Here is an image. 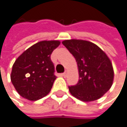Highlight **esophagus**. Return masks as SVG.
I'll return each mask as SVG.
<instances>
[{"label": "esophagus", "instance_id": "obj_1", "mask_svg": "<svg viewBox=\"0 0 127 127\" xmlns=\"http://www.w3.org/2000/svg\"><path fill=\"white\" fill-rule=\"evenodd\" d=\"M62 75H63V77H66V75H67V71H64L63 73L62 74Z\"/></svg>", "mask_w": 127, "mask_h": 127}]
</instances>
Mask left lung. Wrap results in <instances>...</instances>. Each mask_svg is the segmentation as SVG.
<instances>
[{
    "mask_svg": "<svg viewBox=\"0 0 127 127\" xmlns=\"http://www.w3.org/2000/svg\"><path fill=\"white\" fill-rule=\"evenodd\" d=\"M63 44L75 58L78 67V83L68 86L71 94L86 102L100 98L114 80V70L108 56L90 41L70 39L63 41Z\"/></svg>",
    "mask_w": 127,
    "mask_h": 127,
    "instance_id": "8db88e82",
    "label": "left lung"
}]
</instances>
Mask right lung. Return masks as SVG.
Returning a JSON list of instances; mask_svg holds the SVG:
<instances>
[{
  "mask_svg": "<svg viewBox=\"0 0 127 127\" xmlns=\"http://www.w3.org/2000/svg\"><path fill=\"white\" fill-rule=\"evenodd\" d=\"M60 42L41 41L17 58L11 75L12 83L23 98L36 101L47 95L56 79L51 54Z\"/></svg>",
  "mask_w": 127,
  "mask_h": 127,
  "instance_id": "right-lung-1",
  "label": "right lung"
}]
</instances>
